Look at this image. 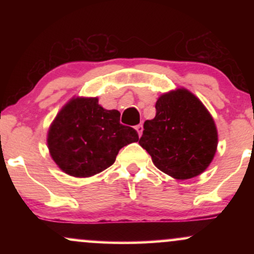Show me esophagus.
Listing matches in <instances>:
<instances>
[{
  "label": "esophagus",
  "mask_w": 254,
  "mask_h": 254,
  "mask_svg": "<svg viewBox=\"0 0 254 254\" xmlns=\"http://www.w3.org/2000/svg\"><path fill=\"white\" fill-rule=\"evenodd\" d=\"M135 129H136V131H137V133H138V136H141L142 132H143V125H142V124L136 125Z\"/></svg>",
  "instance_id": "esophagus-1"
}]
</instances>
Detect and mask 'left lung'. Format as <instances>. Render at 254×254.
I'll list each match as a JSON object with an SVG mask.
<instances>
[{
  "label": "left lung",
  "mask_w": 254,
  "mask_h": 254,
  "mask_svg": "<svg viewBox=\"0 0 254 254\" xmlns=\"http://www.w3.org/2000/svg\"><path fill=\"white\" fill-rule=\"evenodd\" d=\"M155 109L138 141L154 165L182 180L205 171L216 153L217 130L204 105L189 90L178 89L161 95Z\"/></svg>",
  "instance_id": "obj_1"
}]
</instances>
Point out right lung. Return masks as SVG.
I'll use <instances>...</instances> for the list:
<instances>
[{
    "label": "right lung",
    "instance_id": "obj_1",
    "mask_svg": "<svg viewBox=\"0 0 254 254\" xmlns=\"http://www.w3.org/2000/svg\"><path fill=\"white\" fill-rule=\"evenodd\" d=\"M97 98L72 99L50 127L48 145L54 161L72 177H90L112 166L118 151L138 141L133 127L121 124L117 110H105Z\"/></svg>",
    "mask_w": 254,
    "mask_h": 254
}]
</instances>
